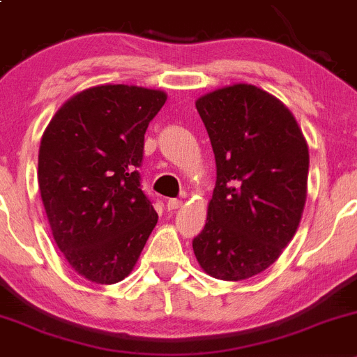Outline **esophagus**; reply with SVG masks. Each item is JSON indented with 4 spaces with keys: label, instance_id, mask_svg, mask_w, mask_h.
Masks as SVG:
<instances>
[{
    "label": "esophagus",
    "instance_id": "1",
    "mask_svg": "<svg viewBox=\"0 0 357 357\" xmlns=\"http://www.w3.org/2000/svg\"><path fill=\"white\" fill-rule=\"evenodd\" d=\"M183 207V202L178 200V199H171L167 200V211H176V208Z\"/></svg>",
    "mask_w": 357,
    "mask_h": 357
}]
</instances>
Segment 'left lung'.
Instances as JSON below:
<instances>
[{"mask_svg": "<svg viewBox=\"0 0 357 357\" xmlns=\"http://www.w3.org/2000/svg\"><path fill=\"white\" fill-rule=\"evenodd\" d=\"M215 157V188L193 252L212 278L266 271L294 238L307 197L309 149L291 112L252 84L195 102Z\"/></svg>", "mask_w": 357, "mask_h": 357, "instance_id": "8db88e82", "label": "left lung"}]
</instances>
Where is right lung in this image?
Listing matches in <instances>:
<instances>
[{"mask_svg": "<svg viewBox=\"0 0 357 357\" xmlns=\"http://www.w3.org/2000/svg\"><path fill=\"white\" fill-rule=\"evenodd\" d=\"M165 100L160 89L93 86L68 98L43 132L38 183L50 228L66 261L89 282L124 280L155 228L136 167Z\"/></svg>", "mask_w": 357, "mask_h": 357, "instance_id": "right-lung-1", "label": "right lung"}]
</instances>
